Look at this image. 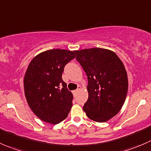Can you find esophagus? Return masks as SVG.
<instances>
[{
  "mask_svg": "<svg viewBox=\"0 0 151 151\" xmlns=\"http://www.w3.org/2000/svg\"><path fill=\"white\" fill-rule=\"evenodd\" d=\"M81 89V86H78V89H76V90L73 91V92H74V93H76V92H78V91L80 90Z\"/></svg>",
  "mask_w": 151,
  "mask_h": 151,
  "instance_id": "obj_1",
  "label": "esophagus"
}]
</instances>
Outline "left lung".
Masks as SVG:
<instances>
[{
    "label": "left lung",
    "mask_w": 151,
    "mask_h": 151,
    "mask_svg": "<svg viewBox=\"0 0 151 151\" xmlns=\"http://www.w3.org/2000/svg\"><path fill=\"white\" fill-rule=\"evenodd\" d=\"M75 53L88 78L89 96L83 111L90 120L108 121L120 111L126 101L128 81L124 65L108 49L92 47Z\"/></svg>",
    "instance_id": "1"
}]
</instances>
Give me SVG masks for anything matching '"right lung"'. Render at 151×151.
Returning <instances> with one entry per match:
<instances>
[{"label":"right lung","mask_w":151,"mask_h":151,"mask_svg":"<svg viewBox=\"0 0 151 151\" xmlns=\"http://www.w3.org/2000/svg\"><path fill=\"white\" fill-rule=\"evenodd\" d=\"M75 53V50H48L37 55L28 65L23 81L25 96L30 109L42 121L58 124L70 111L73 95L62 75Z\"/></svg>","instance_id":"add662e5"}]
</instances>
